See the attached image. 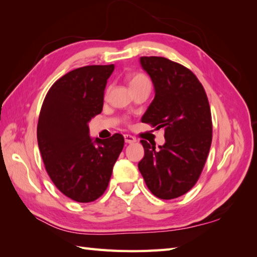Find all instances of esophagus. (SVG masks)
<instances>
[{
    "mask_svg": "<svg viewBox=\"0 0 257 257\" xmlns=\"http://www.w3.org/2000/svg\"><path fill=\"white\" fill-rule=\"evenodd\" d=\"M124 140H125V143L127 144H133L136 142V139L132 135H128V134H125L124 135Z\"/></svg>",
    "mask_w": 257,
    "mask_h": 257,
    "instance_id": "34e87169",
    "label": "esophagus"
}]
</instances>
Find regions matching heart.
I'll return each mask as SVG.
<instances>
[{"instance_id":"heart-1","label":"heart","mask_w":257,"mask_h":257,"mask_svg":"<svg viewBox=\"0 0 257 257\" xmlns=\"http://www.w3.org/2000/svg\"><path fill=\"white\" fill-rule=\"evenodd\" d=\"M128 85L130 88H136L140 85H151V81L143 73H135V75L131 76L128 79Z\"/></svg>"}]
</instances>
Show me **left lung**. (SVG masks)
<instances>
[{"instance_id":"obj_1","label":"left lung","mask_w":257,"mask_h":257,"mask_svg":"<svg viewBox=\"0 0 257 257\" xmlns=\"http://www.w3.org/2000/svg\"><path fill=\"white\" fill-rule=\"evenodd\" d=\"M155 96L142 122L165 127V144L142 140L144 157L139 169L154 196L169 200L195 186L206 164L212 141V121L207 94L197 77L164 57H141Z\"/></svg>"}]
</instances>
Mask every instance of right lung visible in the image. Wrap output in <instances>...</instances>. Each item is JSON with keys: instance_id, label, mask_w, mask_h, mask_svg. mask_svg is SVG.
Here are the masks:
<instances>
[{"instance_id": "obj_1", "label": "right lung", "mask_w": 257, "mask_h": 257, "mask_svg": "<svg viewBox=\"0 0 257 257\" xmlns=\"http://www.w3.org/2000/svg\"><path fill=\"white\" fill-rule=\"evenodd\" d=\"M114 65L85 66L66 73L48 91L37 125L38 147L55 186L78 202L94 201L109 185L124 138L92 139L91 117L101 113Z\"/></svg>"}]
</instances>
